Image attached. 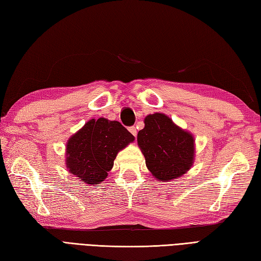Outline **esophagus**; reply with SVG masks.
<instances>
[{"label": "esophagus", "instance_id": "1", "mask_svg": "<svg viewBox=\"0 0 261 261\" xmlns=\"http://www.w3.org/2000/svg\"><path fill=\"white\" fill-rule=\"evenodd\" d=\"M129 131H130V133H131V135L132 136H137V128H136V126L135 125H132V126H130V128H129Z\"/></svg>", "mask_w": 261, "mask_h": 261}]
</instances>
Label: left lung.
Masks as SVG:
<instances>
[{
  "instance_id": "left-lung-1",
  "label": "left lung",
  "mask_w": 261,
  "mask_h": 261,
  "mask_svg": "<svg viewBox=\"0 0 261 261\" xmlns=\"http://www.w3.org/2000/svg\"><path fill=\"white\" fill-rule=\"evenodd\" d=\"M138 144L154 178L168 181L179 178L192 166L195 141L166 114H149L138 133Z\"/></svg>"
}]
</instances>
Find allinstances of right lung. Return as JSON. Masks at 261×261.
Wrapping results in <instances>:
<instances>
[{
  "label": "right lung",
  "instance_id": "obj_1",
  "mask_svg": "<svg viewBox=\"0 0 261 261\" xmlns=\"http://www.w3.org/2000/svg\"><path fill=\"white\" fill-rule=\"evenodd\" d=\"M135 140L118 121L90 120L66 144L69 172L90 186L99 185L113 167L119 151Z\"/></svg>",
  "mask_w": 261,
  "mask_h": 261
}]
</instances>
